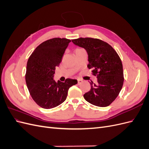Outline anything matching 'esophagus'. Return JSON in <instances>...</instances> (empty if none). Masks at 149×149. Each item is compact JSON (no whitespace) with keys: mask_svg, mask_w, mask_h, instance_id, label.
<instances>
[{"mask_svg":"<svg viewBox=\"0 0 149 149\" xmlns=\"http://www.w3.org/2000/svg\"><path fill=\"white\" fill-rule=\"evenodd\" d=\"M83 83V80L81 79H78V84H80Z\"/></svg>","mask_w":149,"mask_h":149,"instance_id":"34e87169","label":"esophagus"}]
</instances>
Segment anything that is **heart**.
<instances>
[{
  "mask_svg": "<svg viewBox=\"0 0 149 149\" xmlns=\"http://www.w3.org/2000/svg\"><path fill=\"white\" fill-rule=\"evenodd\" d=\"M79 49V48H78V49Z\"/></svg>",
  "mask_w": 149,
  "mask_h": 149,
  "instance_id": "obj_1",
  "label": "heart"
}]
</instances>
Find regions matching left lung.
<instances>
[{
    "label": "left lung",
    "mask_w": 149,
    "mask_h": 149,
    "mask_svg": "<svg viewBox=\"0 0 149 149\" xmlns=\"http://www.w3.org/2000/svg\"><path fill=\"white\" fill-rule=\"evenodd\" d=\"M88 54V68L97 78V84L90 83V91L84 94L86 101L99 107L109 106L118 97L124 83L123 63L118 53L109 44L93 38L72 40Z\"/></svg>",
    "instance_id": "left-lung-1"
}]
</instances>
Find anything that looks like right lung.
<instances>
[{"label":"right lung","mask_w":149,"mask_h":149,"mask_svg":"<svg viewBox=\"0 0 149 149\" xmlns=\"http://www.w3.org/2000/svg\"><path fill=\"white\" fill-rule=\"evenodd\" d=\"M71 40L53 38L45 41L35 48L30 56L25 81L30 96L44 109H52L61 104L66 99L69 88L77 84L76 79L68 78L64 83L53 80L56 66H59L62 57Z\"/></svg>","instance_id":"obj_1"}]
</instances>
